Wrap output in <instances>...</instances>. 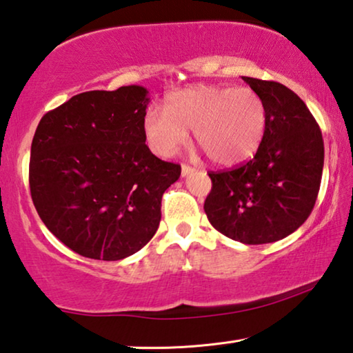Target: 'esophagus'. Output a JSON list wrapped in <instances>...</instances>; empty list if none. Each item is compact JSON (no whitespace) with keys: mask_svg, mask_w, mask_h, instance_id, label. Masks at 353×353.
Returning <instances> with one entry per match:
<instances>
[{"mask_svg":"<svg viewBox=\"0 0 353 353\" xmlns=\"http://www.w3.org/2000/svg\"><path fill=\"white\" fill-rule=\"evenodd\" d=\"M190 172H193V168H191L190 165H182V176H188Z\"/></svg>","mask_w":353,"mask_h":353,"instance_id":"1","label":"esophagus"}]
</instances>
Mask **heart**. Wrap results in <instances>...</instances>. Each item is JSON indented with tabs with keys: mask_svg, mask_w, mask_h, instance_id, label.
Returning <instances> with one entry per match:
<instances>
[{
	"mask_svg": "<svg viewBox=\"0 0 353 353\" xmlns=\"http://www.w3.org/2000/svg\"><path fill=\"white\" fill-rule=\"evenodd\" d=\"M266 128V105L250 87L196 85L171 94L163 109L148 110L145 134L155 152L174 155L194 130L213 163L236 165L252 155Z\"/></svg>",
	"mask_w": 353,
	"mask_h": 353,
	"instance_id": "obj_1",
	"label": "heart"
}]
</instances>
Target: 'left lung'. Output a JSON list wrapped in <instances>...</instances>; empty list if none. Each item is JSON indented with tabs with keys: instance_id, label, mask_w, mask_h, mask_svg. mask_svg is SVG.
I'll use <instances>...</instances> for the list:
<instances>
[{
	"instance_id": "left-lung-1",
	"label": "left lung",
	"mask_w": 353,
	"mask_h": 353,
	"mask_svg": "<svg viewBox=\"0 0 353 353\" xmlns=\"http://www.w3.org/2000/svg\"><path fill=\"white\" fill-rule=\"evenodd\" d=\"M266 105V128L249 162L212 171L204 202L210 224L244 244H266L297 230L318 198L324 141L321 129L297 94L274 81L243 76Z\"/></svg>"
}]
</instances>
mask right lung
I'll return each instance as SVG.
<instances>
[{
    "mask_svg": "<svg viewBox=\"0 0 353 353\" xmlns=\"http://www.w3.org/2000/svg\"><path fill=\"white\" fill-rule=\"evenodd\" d=\"M148 90L141 85L79 93L40 119L29 187L39 216L65 246L115 261L148 244L162 196L181 176L146 146Z\"/></svg>",
    "mask_w": 353,
    "mask_h": 353,
    "instance_id": "add662e5",
    "label": "right lung"
}]
</instances>
